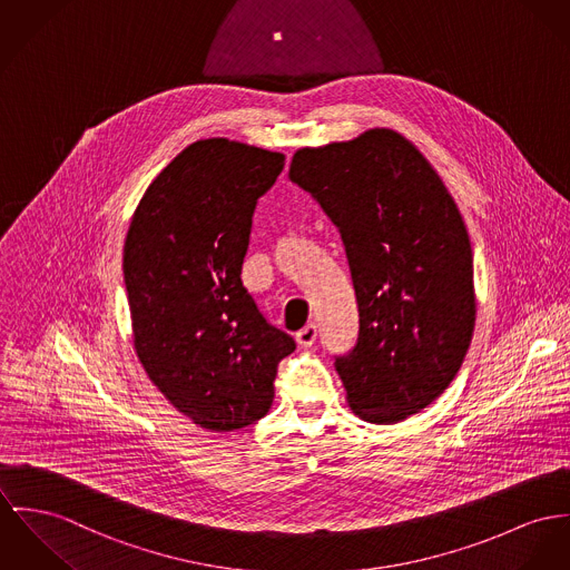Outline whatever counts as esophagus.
Wrapping results in <instances>:
<instances>
[{
	"label": "esophagus",
	"instance_id": "obj_1",
	"mask_svg": "<svg viewBox=\"0 0 570 570\" xmlns=\"http://www.w3.org/2000/svg\"><path fill=\"white\" fill-rule=\"evenodd\" d=\"M316 336H318V330H316V325L314 323H307L304 330H299L297 332V343L302 345V347H312L314 345V341H316Z\"/></svg>",
	"mask_w": 570,
	"mask_h": 570
}]
</instances>
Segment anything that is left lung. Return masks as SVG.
Returning <instances> with one entry per match:
<instances>
[{
	"label": "left lung",
	"mask_w": 570,
	"mask_h": 570,
	"mask_svg": "<svg viewBox=\"0 0 570 570\" xmlns=\"http://www.w3.org/2000/svg\"><path fill=\"white\" fill-rule=\"evenodd\" d=\"M291 179L338 227L360 332L336 357L355 416L394 425L436 401L475 327L473 252L464 219L428 158L399 131L302 147Z\"/></svg>",
	"instance_id": "8db88e82"
}]
</instances>
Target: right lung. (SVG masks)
Here are the masks:
<instances>
[{
  "mask_svg": "<svg viewBox=\"0 0 570 570\" xmlns=\"http://www.w3.org/2000/svg\"><path fill=\"white\" fill-rule=\"evenodd\" d=\"M284 154L204 138L147 186L124 245L134 351L195 425L232 432L263 419L295 341L266 323L240 279L258 199Z\"/></svg>",
  "mask_w": 570,
  "mask_h": 570,
  "instance_id": "right-lung-1",
  "label": "right lung"
}]
</instances>
